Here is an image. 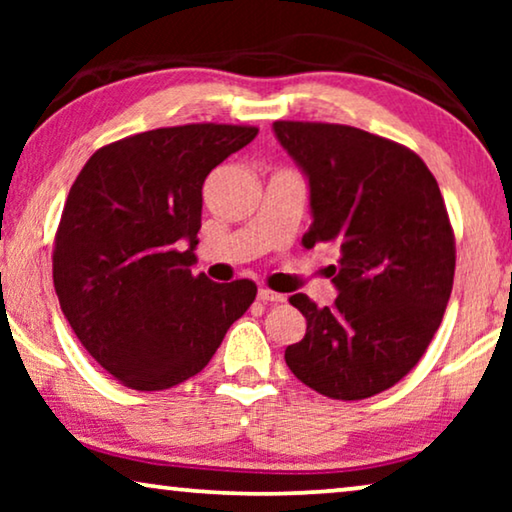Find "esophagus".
Wrapping results in <instances>:
<instances>
[{"instance_id": "1", "label": "esophagus", "mask_w": 512, "mask_h": 512, "mask_svg": "<svg viewBox=\"0 0 512 512\" xmlns=\"http://www.w3.org/2000/svg\"><path fill=\"white\" fill-rule=\"evenodd\" d=\"M284 298L286 296H282V293H277V291L258 289V300H261V303H284Z\"/></svg>"}]
</instances>
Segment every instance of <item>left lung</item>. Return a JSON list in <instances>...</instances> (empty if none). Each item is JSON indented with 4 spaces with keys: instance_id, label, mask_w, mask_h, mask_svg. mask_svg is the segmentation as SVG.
Masks as SVG:
<instances>
[{
    "instance_id": "left-lung-1",
    "label": "left lung",
    "mask_w": 512,
    "mask_h": 512,
    "mask_svg": "<svg viewBox=\"0 0 512 512\" xmlns=\"http://www.w3.org/2000/svg\"><path fill=\"white\" fill-rule=\"evenodd\" d=\"M272 128L310 181L303 244L340 249L331 307L305 293L289 298L307 331L286 347V366L321 396L370 398L417 366L443 321L457 263L445 200L408 146L338 123Z\"/></svg>"
}]
</instances>
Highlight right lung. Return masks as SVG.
Segmentation results:
<instances>
[{"mask_svg": "<svg viewBox=\"0 0 512 512\" xmlns=\"http://www.w3.org/2000/svg\"><path fill=\"white\" fill-rule=\"evenodd\" d=\"M258 135L188 123L97 149L69 188L53 244L60 307L88 354L137 391L177 387L207 366L256 298L251 279L193 275L202 184Z\"/></svg>", "mask_w": 512, "mask_h": 512, "instance_id": "right-lung-1", "label": "right lung"}]
</instances>
